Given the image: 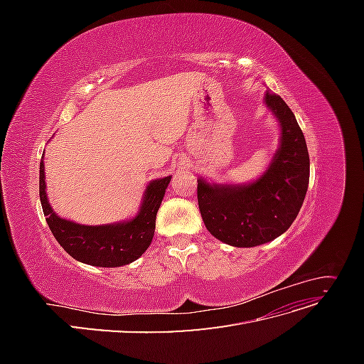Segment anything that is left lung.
<instances>
[{"instance_id":"left-lung-1","label":"left lung","mask_w":364,"mask_h":364,"mask_svg":"<svg viewBox=\"0 0 364 364\" xmlns=\"http://www.w3.org/2000/svg\"><path fill=\"white\" fill-rule=\"evenodd\" d=\"M264 100L281 126V144L266 173L247 185L197 179L206 229L235 247L259 246L284 234L299 214L310 181L306 142L291 109L270 91Z\"/></svg>"}]
</instances>
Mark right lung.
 Instances as JSON below:
<instances>
[{
    "label": "right lung",
    "instance_id": "right-lung-1",
    "mask_svg": "<svg viewBox=\"0 0 364 364\" xmlns=\"http://www.w3.org/2000/svg\"><path fill=\"white\" fill-rule=\"evenodd\" d=\"M171 176L151 181L136 217L123 223L86 226L60 218L53 211L46 193L43 162L39 165V196L43 215L58 243L67 253L97 267H119L138 259L150 246L155 234L156 214Z\"/></svg>",
    "mask_w": 364,
    "mask_h": 364
}]
</instances>
